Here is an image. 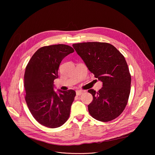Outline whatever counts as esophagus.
I'll list each match as a JSON object with an SVG mask.
<instances>
[{
    "instance_id": "obj_1",
    "label": "esophagus",
    "mask_w": 155,
    "mask_h": 155,
    "mask_svg": "<svg viewBox=\"0 0 155 155\" xmlns=\"http://www.w3.org/2000/svg\"><path fill=\"white\" fill-rule=\"evenodd\" d=\"M83 93H84V91H82V90H77V91H76V94H77V96L81 95Z\"/></svg>"
}]
</instances>
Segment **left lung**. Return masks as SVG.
<instances>
[{
  "instance_id": "8db88e82",
  "label": "left lung",
  "mask_w": 155,
  "mask_h": 155,
  "mask_svg": "<svg viewBox=\"0 0 155 155\" xmlns=\"http://www.w3.org/2000/svg\"><path fill=\"white\" fill-rule=\"evenodd\" d=\"M89 71L103 83L96 92L89 90L93 101L87 105L94 119L107 122L123 112L129 96L131 77L123 55L112 45L104 42H83L72 45Z\"/></svg>"
}]
</instances>
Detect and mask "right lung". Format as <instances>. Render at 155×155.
<instances>
[{"instance_id": "obj_1", "label": "right lung", "mask_w": 155, "mask_h": 155, "mask_svg": "<svg viewBox=\"0 0 155 155\" xmlns=\"http://www.w3.org/2000/svg\"><path fill=\"white\" fill-rule=\"evenodd\" d=\"M74 51L72 47L58 44L39 48L29 61L25 74V100L33 117L40 124L56 128L68 120L76 93L54 91L62 60Z\"/></svg>"}]
</instances>
